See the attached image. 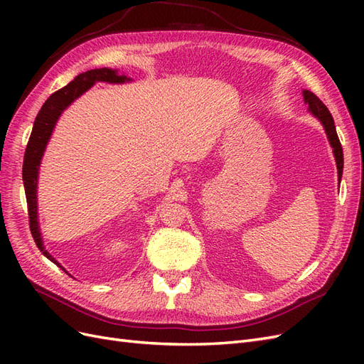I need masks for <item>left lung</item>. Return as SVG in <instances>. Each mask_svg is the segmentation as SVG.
I'll return each instance as SVG.
<instances>
[{
  "instance_id": "obj_1",
  "label": "left lung",
  "mask_w": 364,
  "mask_h": 364,
  "mask_svg": "<svg viewBox=\"0 0 364 364\" xmlns=\"http://www.w3.org/2000/svg\"><path fill=\"white\" fill-rule=\"evenodd\" d=\"M304 100L308 105V111H310L316 118H318L322 126L325 127L326 136L329 139V144L333 147L336 162H337V171H338V181L341 178V173H343V150H341L340 139L336 132V124L331 112L328 111V107L321 102V98L314 95L311 91H304Z\"/></svg>"
}]
</instances>
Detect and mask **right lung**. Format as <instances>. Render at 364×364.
Returning a JSON list of instances; mask_svg holds the SVG:
<instances>
[{"label": "right lung", "mask_w": 364, "mask_h": 364, "mask_svg": "<svg viewBox=\"0 0 364 364\" xmlns=\"http://www.w3.org/2000/svg\"><path fill=\"white\" fill-rule=\"evenodd\" d=\"M97 82H107V83H124L130 82V79L123 74L119 75L117 70L111 68H98V70H90L86 73H82L75 77L73 82H70L67 86H63L62 90L56 91L48 97V100L42 105L41 111L33 124L31 135L28 138V144L26 149L24 155V164H23V181L26 188V197H27V208H28V225L33 240H35L36 246L39 250L46 255L50 261L56 264L58 267L65 270L60 264L54 259L50 253L43 247L41 230H39V222H38V173L41 159L43 156V151L48 144V139L51 138V134L56 126L59 117L67 109L75 98H79L83 92H86L90 87ZM65 273H68L65 270Z\"/></svg>", "instance_id": "right-lung-1"}]
</instances>
